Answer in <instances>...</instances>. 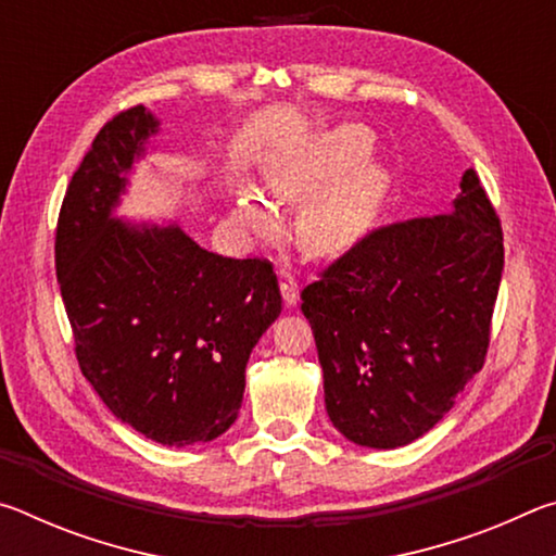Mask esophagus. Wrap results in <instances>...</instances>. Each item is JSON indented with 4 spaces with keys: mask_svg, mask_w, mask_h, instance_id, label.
I'll list each match as a JSON object with an SVG mask.
<instances>
[{
    "mask_svg": "<svg viewBox=\"0 0 556 556\" xmlns=\"http://www.w3.org/2000/svg\"><path fill=\"white\" fill-rule=\"evenodd\" d=\"M279 291H281V299H285L287 308H294L299 304V285L291 277H281L279 281Z\"/></svg>",
    "mask_w": 556,
    "mask_h": 556,
    "instance_id": "1",
    "label": "esophagus"
}]
</instances>
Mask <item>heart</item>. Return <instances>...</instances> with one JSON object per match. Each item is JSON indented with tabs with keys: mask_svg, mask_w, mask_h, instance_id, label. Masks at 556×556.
<instances>
[{
	"mask_svg": "<svg viewBox=\"0 0 556 556\" xmlns=\"http://www.w3.org/2000/svg\"><path fill=\"white\" fill-rule=\"evenodd\" d=\"M370 149V131L357 125L275 147L260 172L263 193L255 186L238 191L235 225L252 240H271L279 232V215L271 203H301L314 194L299 215L301 248L314 257H341L368 232L392 184L382 164L363 162Z\"/></svg>",
	"mask_w": 556,
	"mask_h": 556,
	"instance_id": "1",
	"label": "heart"
}]
</instances>
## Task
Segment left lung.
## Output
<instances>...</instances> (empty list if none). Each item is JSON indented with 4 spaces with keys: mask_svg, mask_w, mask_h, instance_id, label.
Masks as SVG:
<instances>
[{
    "mask_svg": "<svg viewBox=\"0 0 556 556\" xmlns=\"http://www.w3.org/2000/svg\"><path fill=\"white\" fill-rule=\"evenodd\" d=\"M451 211L375 230L301 291L326 412L357 446H407L483 368L503 277L501 220L473 168Z\"/></svg>",
    "mask_w": 556,
    "mask_h": 556,
    "instance_id": "8db88e82",
    "label": "left lung"
}]
</instances>
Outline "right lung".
Wrapping results in <instances>:
<instances>
[{
    "mask_svg": "<svg viewBox=\"0 0 556 556\" xmlns=\"http://www.w3.org/2000/svg\"><path fill=\"white\" fill-rule=\"evenodd\" d=\"M159 131L144 105L100 129L63 199L55 275L92 390L122 425L181 448L238 419L244 368L281 294L269 262L215 255L176 220L119 218Z\"/></svg>",
    "mask_w": 556,
    "mask_h": 556,
    "instance_id": "right-lung-1",
    "label": "right lung"
}]
</instances>
